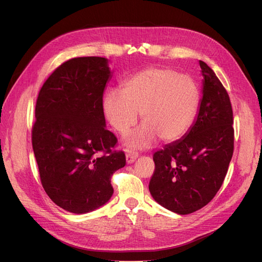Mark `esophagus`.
<instances>
[{
	"label": "esophagus",
	"mask_w": 262,
	"mask_h": 262,
	"mask_svg": "<svg viewBox=\"0 0 262 262\" xmlns=\"http://www.w3.org/2000/svg\"><path fill=\"white\" fill-rule=\"evenodd\" d=\"M138 156H139V154L137 152H134V150H128V152H126V155H125L126 163H128V164L133 163L134 161L137 160Z\"/></svg>",
	"instance_id": "esophagus-1"
}]
</instances>
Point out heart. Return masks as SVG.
<instances>
[{
  "mask_svg": "<svg viewBox=\"0 0 262 262\" xmlns=\"http://www.w3.org/2000/svg\"><path fill=\"white\" fill-rule=\"evenodd\" d=\"M200 94L191 77L178 71L150 67L129 76L122 90L107 92L104 114L122 136L137 124L139 113L143 125L126 139L128 144L144 148L155 141L173 142L182 138L194 121Z\"/></svg>",
  "mask_w": 262,
  "mask_h": 262,
  "instance_id": "1",
  "label": "heart"
}]
</instances>
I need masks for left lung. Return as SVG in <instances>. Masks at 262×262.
I'll list each match as a JSON object with an SVG mask.
<instances>
[{
  "mask_svg": "<svg viewBox=\"0 0 262 262\" xmlns=\"http://www.w3.org/2000/svg\"><path fill=\"white\" fill-rule=\"evenodd\" d=\"M199 63L204 82L196 120L184 139L154 153L155 170L148 185L156 202L182 215L215 196L234 152L231 99L213 70Z\"/></svg>",
  "mask_w": 262,
  "mask_h": 262,
  "instance_id": "obj_1",
  "label": "left lung"
}]
</instances>
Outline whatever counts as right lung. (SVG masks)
I'll return each instance as SVG.
<instances>
[{
	"instance_id": "obj_1",
	"label": "right lung",
	"mask_w": 262,
	"mask_h": 262,
	"mask_svg": "<svg viewBox=\"0 0 262 262\" xmlns=\"http://www.w3.org/2000/svg\"><path fill=\"white\" fill-rule=\"evenodd\" d=\"M107 60L73 58L55 69L36 101L31 143L41 185L66 211L81 214L114 193L113 173L125 165L118 140L105 128L102 95L110 78Z\"/></svg>"
}]
</instances>
